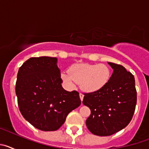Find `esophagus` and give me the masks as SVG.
<instances>
[{
    "label": "esophagus",
    "instance_id": "esophagus-1",
    "mask_svg": "<svg viewBox=\"0 0 149 149\" xmlns=\"http://www.w3.org/2000/svg\"><path fill=\"white\" fill-rule=\"evenodd\" d=\"M80 95V98H81V101H83V100H84V95L82 94V93H80V95Z\"/></svg>",
    "mask_w": 149,
    "mask_h": 149
}]
</instances>
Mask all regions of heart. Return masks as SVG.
I'll return each mask as SVG.
<instances>
[{
  "label": "heart",
  "mask_w": 149,
  "mask_h": 149,
  "mask_svg": "<svg viewBox=\"0 0 149 149\" xmlns=\"http://www.w3.org/2000/svg\"><path fill=\"white\" fill-rule=\"evenodd\" d=\"M110 77V69L105 64H75L71 66L69 72L61 73L62 81L68 87H74L77 83L86 93H93L103 88Z\"/></svg>",
  "instance_id": "obj_1"
}]
</instances>
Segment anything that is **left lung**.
<instances>
[{
	"label": "left lung",
	"mask_w": 149,
	"mask_h": 149,
	"mask_svg": "<svg viewBox=\"0 0 149 149\" xmlns=\"http://www.w3.org/2000/svg\"><path fill=\"white\" fill-rule=\"evenodd\" d=\"M108 64L113 72L107 84L96 92L85 93L83 101L91 110L86 121L89 131L101 136L125 128L132 119L136 104L134 75L122 65Z\"/></svg>",
	"instance_id": "1"
}]
</instances>
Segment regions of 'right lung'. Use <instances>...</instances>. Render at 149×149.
<instances>
[{
	"label": "right lung",
	"mask_w": 149,
	"mask_h": 149,
	"mask_svg": "<svg viewBox=\"0 0 149 149\" xmlns=\"http://www.w3.org/2000/svg\"><path fill=\"white\" fill-rule=\"evenodd\" d=\"M56 63V57H31L17 74L15 93L21 113L43 131H56L68 114L81 104L77 91L68 92L63 88Z\"/></svg>",
	"instance_id": "1"
}]
</instances>
